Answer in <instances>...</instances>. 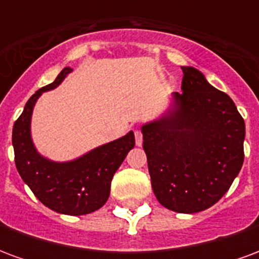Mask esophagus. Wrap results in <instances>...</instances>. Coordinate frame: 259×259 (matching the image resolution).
Returning <instances> with one entry per match:
<instances>
[{"mask_svg": "<svg viewBox=\"0 0 259 259\" xmlns=\"http://www.w3.org/2000/svg\"><path fill=\"white\" fill-rule=\"evenodd\" d=\"M135 139H136V146L141 147V144H143V135H141L140 130H136L135 132Z\"/></svg>", "mask_w": 259, "mask_h": 259, "instance_id": "obj_1", "label": "esophagus"}]
</instances>
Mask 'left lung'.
Returning <instances> with one entry per match:
<instances>
[{"instance_id":"left-lung-1","label":"left lung","mask_w":259,"mask_h":259,"mask_svg":"<svg viewBox=\"0 0 259 259\" xmlns=\"http://www.w3.org/2000/svg\"><path fill=\"white\" fill-rule=\"evenodd\" d=\"M182 93L158 119L141 126L152 191L179 213L222 198L244 161V119L233 100L193 66H182Z\"/></svg>"}]
</instances>
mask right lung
<instances>
[{
	"label": "right lung",
	"mask_w": 259,
	"mask_h": 259,
	"mask_svg": "<svg viewBox=\"0 0 259 259\" xmlns=\"http://www.w3.org/2000/svg\"><path fill=\"white\" fill-rule=\"evenodd\" d=\"M73 69L64 68L51 84L42 87L26 102L15 122L12 146L20 178L50 209L64 215H85L100 209L109 197L111 182L127 152L135 147V133L93 148L80 157L58 162L37 151L31 137V115L42 93L57 89Z\"/></svg>",
	"instance_id": "right-lung-1"
}]
</instances>
